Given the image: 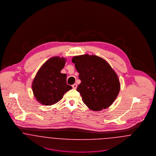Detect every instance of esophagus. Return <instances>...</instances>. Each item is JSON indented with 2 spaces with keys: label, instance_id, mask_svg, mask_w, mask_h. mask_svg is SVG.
<instances>
[{
  "label": "esophagus",
  "instance_id": "1",
  "mask_svg": "<svg viewBox=\"0 0 156 156\" xmlns=\"http://www.w3.org/2000/svg\"><path fill=\"white\" fill-rule=\"evenodd\" d=\"M77 86V84H73V85H72V87H73V89H76Z\"/></svg>",
  "mask_w": 156,
  "mask_h": 156
}]
</instances>
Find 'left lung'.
I'll list each match as a JSON object with an SVG mask.
<instances>
[{
  "label": "left lung",
  "mask_w": 156,
  "mask_h": 156,
  "mask_svg": "<svg viewBox=\"0 0 156 156\" xmlns=\"http://www.w3.org/2000/svg\"><path fill=\"white\" fill-rule=\"evenodd\" d=\"M81 83L77 91L83 103L93 111L102 110L115 101L120 89L119 77L103 58L87 54L72 58Z\"/></svg>",
  "instance_id": "obj_1"
}]
</instances>
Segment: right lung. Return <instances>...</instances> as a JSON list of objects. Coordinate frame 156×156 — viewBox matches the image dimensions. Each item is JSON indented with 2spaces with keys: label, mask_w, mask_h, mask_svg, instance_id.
<instances>
[{
  "label": "right lung",
  "mask_w": 156,
  "mask_h": 156,
  "mask_svg": "<svg viewBox=\"0 0 156 156\" xmlns=\"http://www.w3.org/2000/svg\"><path fill=\"white\" fill-rule=\"evenodd\" d=\"M66 59L58 56L47 60L37 72L32 83L33 94L43 105L50 106L59 101L72 87L66 83V74L61 73Z\"/></svg>",
  "instance_id": "obj_1"
}]
</instances>
